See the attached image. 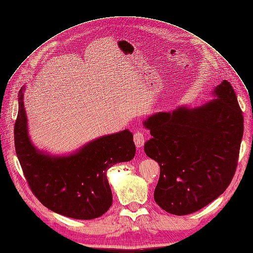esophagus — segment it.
<instances>
[{
  "label": "esophagus",
  "mask_w": 253,
  "mask_h": 253,
  "mask_svg": "<svg viewBox=\"0 0 253 253\" xmlns=\"http://www.w3.org/2000/svg\"><path fill=\"white\" fill-rule=\"evenodd\" d=\"M134 142L137 148H141L145 144V134L142 132H136L133 136Z\"/></svg>",
  "instance_id": "1"
}]
</instances>
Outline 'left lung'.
Segmentation results:
<instances>
[{
    "instance_id": "1",
    "label": "left lung",
    "mask_w": 253,
    "mask_h": 253,
    "mask_svg": "<svg viewBox=\"0 0 253 253\" xmlns=\"http://www.w3.org/2000/svg\"><path fill=\"white\" fill-rule=\"evenodd\" d=\"M212 94L215 99L200 106L179 105L144 121L152 135L145 152L160 167L154 200L168 213L201 210L233 180L243 137L242 111L227 81Z\"/></svg>"
}]
</instances>
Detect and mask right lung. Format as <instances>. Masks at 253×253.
Returning <instances> with one entry per match:
<instances>
[{
    "mask_svg": "<svg viewBox=\"0 0 253 253\" xmlns=\"http://www.w3.org/2000/svg\"><path fill=\"white\" fill-rule=\"evenodd\" d=\"M21 87L14 125L16 155L31 190L54 213L89 220L102 216L113 204L106 172L135 155L128 129L97 137L68 155H53L33 144Z\"/></svg>",
    "mask_w": 253,
    "mask_h": 253,
    "instance_id": "obj_1",
    "label": "right lung"
}]
</instances>
